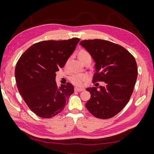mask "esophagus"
<instances>
[{
	"label": "esophagus",
	"instance_id": "obj_1",
	"mask_svg": "<svg viewBox=\"0 0 154 154\" xmlns=\"http://www.w3.org/2000/svg\"><path fill=\"white\" fill-rule=\"evenodd\" d=\"M84 89L83 88H75V91L76 92H82V91H83Z\"/></svg>",
	"mask_w": 154,
	"mask_h": 154
}]
</instances>
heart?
Returning <instances> with one entry per match:
<instances>
[{
	"label": "heart",
	"instance_id": "1",
	"mask_svg": "<svg viewBox=\"0 0 154 154\" xmlns=\"http://www.w3.org/2000/svg\"><path fill=\"white\" fill-rule=\"evenodd\" d=\"M79 58L81 60V61L84 62L86 60H92V56L90 54L89 51H88L85 49H82L80 50L79 54H78ZM67 64V62L66 64ZM88 76L86 74L84 73H75L72 74L69 77V80L71 81V83L76 85H81L83 82L87 80Z\"/></svg>",
	"mask_w": 154,
	"mask_h": 154
}]
</instances>
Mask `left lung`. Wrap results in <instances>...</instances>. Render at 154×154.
<instances>
[{
  "label": "left lung",
  "instance_id": "left-lung-1",
  "mask_svg": "<svg viewBox=\"0 0 154 154\" xmlns=\"http://www.w3.org/2000/svg\"><path fill=\"white\" fill-rule=\"evenodd\" d=\"M79 44L96 62L93 83L104 82L106 84L98 90L87 88L91 97L85 106L96 118H113L127 105L133 92L138 75L134 57L122 46L109 41L83 40Z\"/></svg>",
  "mask_w": 154,
  "mask_h": 154
}]
</instances>
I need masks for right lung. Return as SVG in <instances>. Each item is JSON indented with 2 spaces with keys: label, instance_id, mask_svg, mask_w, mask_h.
<instances>
[{
  "label": "right lung",
  "instance_id": "right-lung-1",
  "mask_svg": "<svg viewBox=\"0 0 154 154\" xmlns=\"http://www.w3.org/2000/svg\"><path fill=\"white\" fill-rule=\"evenodd\" d=\"M79 40L40 41L18 60L15 69L17 89L30 110L41 118H51L60 113L74 92L71 83L57 85L56 72L64 66Z\"/></svg>",
  "mask_w": 154,
  "mask_h": 154
}]
</instances>
